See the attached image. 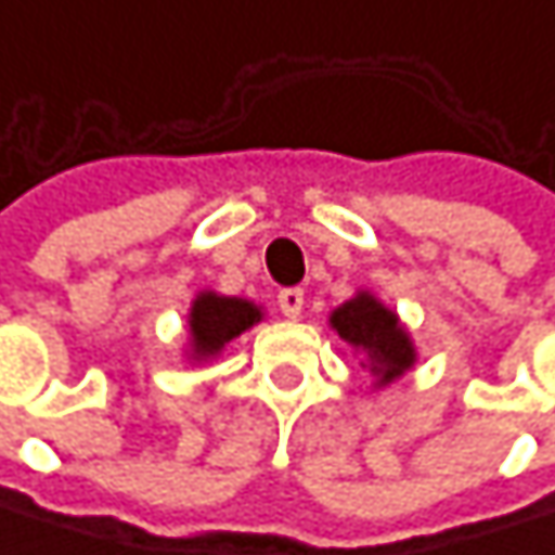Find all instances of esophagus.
Instances as JSON below:
<instances>
[{"mask_svg":"<svg viewBox=\"0 0 555 555\" xmlns=\"http://www.w3.org/2000/svg\"><path fill=\"white\" fill-rule=\"evenodd\" d=\"M278 307H281V312H284L287 319H300V312H304V291H300V287L281 291V294H278Z\"/></svg>","mask_w":555,"mask_h":555,"instance_id":"esophagus-1","label":"esophagus"}]
</instances>
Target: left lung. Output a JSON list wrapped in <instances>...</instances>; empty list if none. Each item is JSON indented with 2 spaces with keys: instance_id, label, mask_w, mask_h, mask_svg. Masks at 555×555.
I'll list each match as a JSON object with an SVG mask.
<instances>
[{
  "instance_id": "obj_1",
  "label": "left lung",
  "mask_w": 555,
  "mask_h": 555,
  "mask_svg": "<svg viewBox=\"0 0 555 555\" xmlns=\"http://www.w3.org/2000/svg\"><path fill=\"white\" fill-rule=\"evenodd\" d=\"M328 325L361 358V367L371 371L374 389L396 383L418 361V348L399 312L389 310L377 294L364 287L328 312Z\"/></svg>"
}]
</instances>
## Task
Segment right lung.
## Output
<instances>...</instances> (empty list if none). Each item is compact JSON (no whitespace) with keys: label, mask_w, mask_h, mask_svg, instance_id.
Wrapping results in <instances>:
<instances>
[{"label":"right lung","mask_w":555,"mask_h":555,"mask_svg":"<svg viewBox=\"0 0 555 555\" xmlns=\"http://www.w3.org/2000/svg\"><path fill=\"white\" fill-rule=\"evenodd\" d=\"M264 319V307L245 297H227L217 291H197L188 307V364H207L220 358V351L240 338L245 328Z\"/></svg>","instance_id":"obj_1"}]
</instances>
